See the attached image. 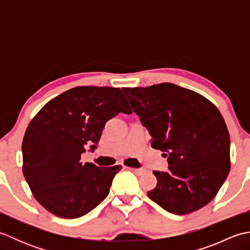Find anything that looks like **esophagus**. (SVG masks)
Wrapping results in <instances>:
<instances>
[{
    "mask_svg": "<svg viewBox=\"0 0 250 250\" xmlns=\"http://www.w3.org/2000/svg\"><path fill=\"white\" fill-rule=\"evenodd\" d=\"M128 169H129V171H131V172H133V173L137 174V175H142L143 173L145 172V169H143V168H134V167H128Z\"/></svg>",
    "mask_w": 250,
    "mask_h": 250,
    "instance_id": "esophagus-1",
    "label": "esophagus"
}]
</instances>
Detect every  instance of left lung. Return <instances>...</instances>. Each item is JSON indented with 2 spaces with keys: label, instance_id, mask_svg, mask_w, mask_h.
<instances>
[{
  "label": "left lung",
  "instance_id": "left-lung-1",
  "mask_svg": "<svg viewBox=\"0 0 250 250\" xmlns=\"http://www.w3.org/2000/svg\"><path fill=\"white\" fill-rule=\"evenodd\" d=\"M133 111L167 157L149 198L162 208L187 215L208 204L230 172V134L218 108L192 90L171 83L124 88Z\"/></svg>",
  "mask_w": 250,
  "mask_h": 250
}]
</instances>
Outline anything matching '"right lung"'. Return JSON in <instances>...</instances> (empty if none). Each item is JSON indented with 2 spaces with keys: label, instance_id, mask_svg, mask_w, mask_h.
<instances>
[{
  "label": "right lung",
  "instance_id": "1",
  "mask_svg": "<svg viewBox=\"0 0 250 250\" xmlns=\"http://www.w3.org/2000/svg\"><path fill=\"white\" fill-rule=\"evenodd\" d=\"M119 113L132 114L119 88H72L43 106L25 130L22 172L36 201L58 217L74 219L97 207L109 193L121 166L81 162L93 151L104 125Z\"/></svg>",
  "mask_w": 250,
  "mask_h": 250
}]
</instances>
